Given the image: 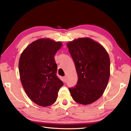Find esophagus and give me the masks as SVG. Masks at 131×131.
I'll return each mask as SVG.
<instances>
[{
  "instance_id": "esophagus-1",
  "label": "esophagus",
  "mask_w": 131,
  "mask_h": 131,
  "mask_svg": "<svg viewBox=\"0 0 131 131\" xmlns=\"http://www.w3.org/2000/svg\"><path fill=\"white\" fill-rule=\"evenodd\" d=\"M63 78V81H64V82H66V77H64Z\"/></svg>"
}]
</instances>
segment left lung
Returning <instances> with one entry per match:
<instances>
[{
	"mask_svg": "<svg viewBox=\"0 0 131 131\" xmlns=\"http://www.w3.org/2000/svg\"><path fill=\"white\" fill-rule=\"evenodd\" d=\"M74 60L78 80L69 88L73 99L80 104H92L102 96L110 77V59L102 45L88 37L67 43Z\"/></svg>",
	"mask_w": 131,
	"mask_h": 131,
	"instance_id": "8db88e82",
	"label": "left lung"
}]
</instances>
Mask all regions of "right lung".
<instances>
[{"mask_svg":"<svg viewBox=\"0 0 131 131\" xmlns=\"http://www.w3.org/2000/svg\"><path fill=\"white\" fill-rule=\"evenodd\" d=\"M62 45L50 38H39L21 53L18 65L21 83L28 98L39 106L53 104L63 85L56 76L54 59Z\"/></svg>","mask_w":131,"mask_h":131,"instance_id":"right-lung-1","label":"right lung"}]
</instances>
